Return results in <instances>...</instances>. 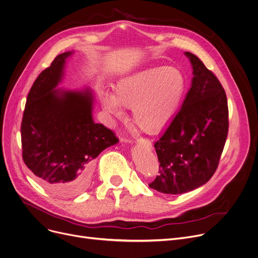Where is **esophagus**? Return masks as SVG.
Returning a JSON list of instances; mask_svg holds the SVG:
<instances>
[{
	"label": "esophagus",
	"mask_w": 258,
	"mask_h": 258,
	"mask_svg": "<svg viewBox=\"0 0 258 258\" xmlns=\"http://www.w3.org/2000/svg\"><path fill=\"white\" fill-rule=\"evenodd\" d=\"M121 142H122V143H125V144H130V143H131L130 140H128V138H125V137L122 138ZM137 143H143V144H145V145H147V146H151L150 142H149L148 140H145V138H141V140L137 141Z\"/></svg>",
	"instance_id": "obj_1"
}]
</instances>
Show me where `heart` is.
Masks as SVG:
<instances>
[{"instance_id":"heart-1","label":"heart","mask_w":258,"mask_h":258,"mask_svg":"<svg viewBox=\"0 0 258 258\" xmlns=\"http://www.w3.org/2000/svg\"><path fill=\"white\" fill-rule=\"evenodd\" d=\"M186 89V77L180 69L158 66L121 78L114 94L107 91L102 94V102L107 112L117 117L123 114L122 106L132 107L135 123L154 132L172 120Z\"/></svg>"}]
</instances>
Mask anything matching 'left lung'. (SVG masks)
<instances>
[{"mask_svg": "<svg viewBox=\"0 0 258 258\" xmlns=\"http://www.w3.org/2000/svg\"><path fill=\"white\" fill-rule=\"evenodd\" d=\"M192 83L181 109L154 144L159 175L149 186L183 194L205 185L215 173L228 133L227 98L220 82L195 54Z\"/></svg>", "mask_w": 258, "mask_h": 258, "instance_id": "1", "label": "left lung"}]
</instances>
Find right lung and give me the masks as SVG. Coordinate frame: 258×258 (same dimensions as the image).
Instances as JSON below:
<instances>
[{
  "instance_id": "add662e5",
  "label": "right lung",
  "mask_w": 258,
  "mask_h": 258,
  "mask_svg": "<svg viewBox=\"0 0 258 258\" xmlns=\"http://www.w3.org/2000/svg\"><path fill=\"white\" fill-rule=\"evenodd\" d=\"M72 53L58 54L36 78L21 127L25 164L44 188L63 197L86 190L95 158L118 143L111 130L94 122L90 89H56Z\"/></svg>"
}]
</instances>
